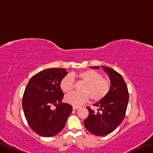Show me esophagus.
<instances>
[{
    "label": "esophagus",
    "instance_id": "1",
    "mask_svg": "<svg viewBox=\"0 0 153 153\" xmlns=\"http://www.w3.org/2000/svg\"><path fill=\"white\" fill-rule=\"evenodd\" d=\"M72 108H73V110H77L79 108H80L79 107H75V106H73L72 107Z\"/></svg>",
    "mask_w": 153,
    "mask_h": 153
}]
</instances>
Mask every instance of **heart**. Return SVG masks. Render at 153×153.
<instances>
[{"instance_id":"heart-1","label":"heart","mask_w":153,"mask_h":153,"mask_svg":"<svg viewBox=\"0 0 153 153\" xmlns=\"http://www.w3.org/2000/svg\"><path fill=\"white\" fill-rule=\"evenodd\" d=\"M99 72L88 69L77 74L66 75L60 82V87L64 92H70L74 87V78L84 81L81 87V92H75L68 94L65 101L71 105L79 107L91 97L93 101H100L105 98L109 92L110 83L108 79L103 78Z\"/></svg>"}]
</instances>
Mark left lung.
Masks as SVG:
<instances>
[{
	"label": "left lung",
	"mask_w": 153,
	"mask_h": 153,
	"mask_svg": "<svg viewBox=\"0 0 153 153\" xmlns=\"http://www.w3.org/2000/svg\"><path fill=\"white\" fill-rule=\"evenodd\" d=\"M109 76L111 86L106 97L94 104L99 107L95 113L89 107V116L84 120V124L86 129L96 136H106L121 124L125 118L128 102L129 100L128 88L122 76L118 72L107 66H101ZM99 69V66L90 67Z\"/></svg>",
	"instance_id": "1"
}]
</instances>
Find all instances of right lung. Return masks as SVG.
Returning <instances> with one entry per match:
<instances>
[{
  "label": "right lung",
  "instance_id": "obj_1",
  "mask_svg": "<svg viewBox=\"0 0 153 153\" xmlns=\"http://www.w3.org/2000/svg\"><path fill=\"white\" fill-rule=\"evenodd\" d=\"M68 74L65 69L50 68L32 76L25 88L22 107L27 121L34 132L51 137L61 132L72 111V107L62 103L61 79ZM56 107L52 110L51 107Z\"/></svg>",
  "mask_w": 153,
  "mask_h": 153
}]
</instances>
